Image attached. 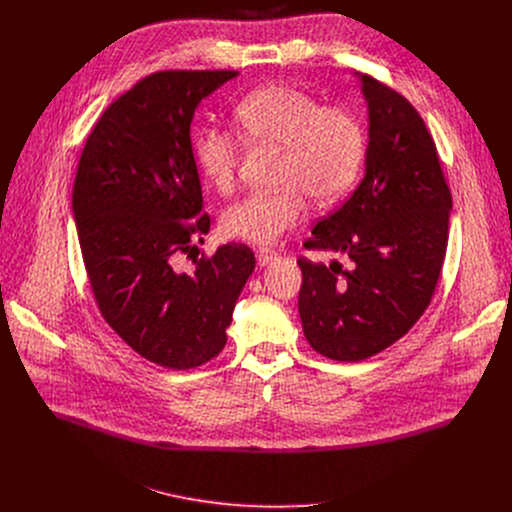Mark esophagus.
I'll list each match as a JSON object with an SVG mask.
<instances>
[{"label":"esophagus","instance_id":"1","mask_svg":"<svg viewBox=\"0 0 512 512\" xmlns=\"http://www.w3.org/2000/svg\"><path fill=\"white\" fill-rule=\"evenodd\" d=\"M275 257H277V253H275V251H269V249H261V251H257V255H255L259 267H265V265H267L269 261H273Z\"/></svg>","mask_w":512,"mask_h":512}]
</instances>
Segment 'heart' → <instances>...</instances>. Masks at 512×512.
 <instances>
[{"instance_id":"1","label":"heart","mask_w":512,"mask_h":512,"mask_svg":"<svg viewBox=\"0 0 512 512\" xmlns=\"http://www.w3.org/2000/svg\"><path fill=\"white\" fill-rule=\"evenodd\" d=\"M241 139L279 152L273 192H255L223 212L225 237L271 245L296 229L308 214V200L330 204L356 182L367 133L346 107L322 103L294 85H265L247 93L233 109ZM194 160L204 180L229 194L237 184L239 139L218 127H202L194 137Z\"/></svg>"}]
</instances>
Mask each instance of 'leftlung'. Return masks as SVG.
<instances>
[{"label":"left lung","instance_id":"8db88e82","mask_svg":"<svg viewBox=\"0 0 512 512\" xmlns=\"http://www.w3.org/2000/svg\"><path fill=\"white\" fill-rule=\"evenodd\" d=\"M364 178L312 229L306 249L342 253L348 267L300 257L298 310L310 346L358 362L401 336L427 310L448 247L452 194L431 133L415 107L371 75Z\"/></svg>","mask_w":512,"mask_h":512}]
</instances>
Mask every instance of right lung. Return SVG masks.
I'll use <instances>...</instances> for the list:
<instances>
[{
    "label": "right lung",
    "instance_id": "add662e5",
    "mask_svg": "<svg viewBox=\"0 0 512 512\" xmlns=\"http://www.w3.org/2000/svg\"><path fill=\"white\" fill-rule=\"evenodd\" d=\"M237 70H160L113 101L89 133L72 212L105 322L137 354L196 369L227 344V326L255 267L247 245L192 257L210 216L192 154L198 103ZM180 254L193 269L177 267Z\"/></svg>",
    "mask_w": 512,
    "mask_h": 512
}]
</instances>
